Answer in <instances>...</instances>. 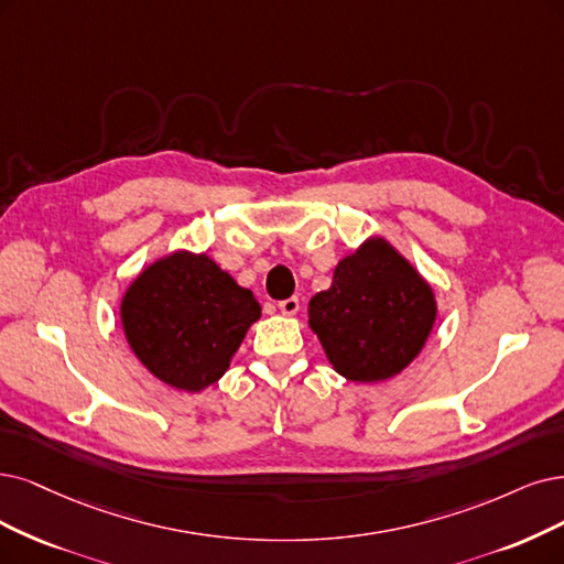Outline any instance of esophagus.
<instances>
[{
    "label": "esophagus",
    "mask_w": 564,
    "mask_h": 564,
    "mask_svg": "<svg viewBox=\"0 0 564 564\" xmlns=\"http://www.w3.org/2000/svg\"><path fill=\"white\" fill-rule=\"evenodd\" d=\"M279 308H281L283 316H295L297 311H300V300L297 297H288V300L279 302Z\"/></svg>",
    "instance_id": "obj_1"
}]
</instances>
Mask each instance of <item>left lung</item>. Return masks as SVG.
Masks as SVG:
<instances>
[{
	"label": "left lung",
	"instance_id": "left-lung-1",
	"mask_svg": "<svg viewBox=\"0 0 564 564\" xmlns=\"http://www.w3.org/2000/svg\"><path fill=\"white\" fill-rule=\"evenodd\" d=\"M434 323L432 285L377 235L344 256L332 285L308 302V327L329 365L356 383L398 377L421 356Z\"/></svg>",
	"mask_w": 564,
	"mask_h": 564
}]
</instances>
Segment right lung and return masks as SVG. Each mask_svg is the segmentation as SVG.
Listing matches in <instances>:
<instances>
[{
  "mask_svg": "<svg viewBox=\"0 0 564 564\" xmlns=\"http://www.w3.org/2000/svg\"><path fill=\"white\" fill-rule=\"evenodd\" d=\"M260 304L214 258L174 250L151 262L120 300V325L137 360L183 392H202L229 369Z\"/></svg>",
  "mask_w": 564,
  "mask_h": 564,
  "instance_id": "obj_1",
  "label": "right lung"
}]
</instances>
